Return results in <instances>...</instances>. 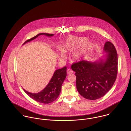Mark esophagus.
<instances>
[{
    "mask_svg": "<svg viewBox=\"0 0 131 131\" xmlns=\"http://www.w3.org/2000/svg\"><path fill=\"white\" fill-rule=\"evenodd\" d=\"M73 73H74V71H73L72 70H71V69H69L67 70V74H73Z\"/></svg>",
    "mask_w": 131,
    "mask_h": 131,
    "instance_id": "obj_1",
    "label": "esophagus"
}]
</instances>
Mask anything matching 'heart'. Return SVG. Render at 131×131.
I'll return each instance as SVG.
<instances>
[{
  "label": "heart",
  "mask_w": 131,
  "mask_h": 131,
  "mask_svg": "<svg viewBox=\"0 0 131 131\" xmlns=\"http://www.w3.org/2000/svg\"><path fill=\"white\" fill-rule=\"evenodd\" d=\"M86 41V38L85 37H69L68 38L66 43H65L64 47L63 49L64 52L71 51L75 50V49L80 47ZM91 47V44L89 42L86 43L83 48L76 51L74 54V57L75 59L80 58L85 52L90 49ZM66 55L63 51L60 52V57L61 59H64L66 58Z\"/></svg>",
  "instance_id": "obj_1"
}]
</instances>
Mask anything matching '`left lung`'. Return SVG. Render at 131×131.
<instances>
[{"instance_id":"8db88e82","label":"left lung","mask_w":131,"mask_h":131,"mask_svg":"<svg viewBox=\"0 0 131 131\" xmlns=\"http://www.w3.org/2000/svg\"><path fill=\"white\" fill-rule=\"evenodd\" d=\"M104 50L107 52L105 61L90 62L82 60L72 64V69L75 72L77 90L86 99L93 100L102 97L112 88L116 79L118 59L116 49L108 41Z\"/></svg>"}]
</instances>
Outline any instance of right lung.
<instances>
[{"instance_id":"obj_1","label":"right lung","mask_w":131,"mask_h":131,"mask_svg":"<svg viewBox=\"0 0 131 131\" xmlns=\"http://www.w3.org/2000/svg\"><path fill=\"white\" fill-rule=\"evenodd\" d=\"M41 35H45L48 37L53 36V34L48 33H40L34 37L27 40L23 44L32 41ZM67 67L58 69L55 71L53 75L46 87L38 93H30L23 89L26 93L31 98L38 102L48 104L55 101L61 91V85L67 76Z\"/></svg>"}]
</instances>
